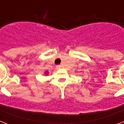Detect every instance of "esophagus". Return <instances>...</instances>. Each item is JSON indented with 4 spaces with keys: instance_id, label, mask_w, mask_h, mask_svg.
<instances>
[{
    "instance_id": "esophagus-1",
    "label": "esophagus",
    "mask_w": 124,
    "mask_h": 124,
    "mask_svg": "<svg viewBox=\"0 0 124 124\" xmlns=\"http://www.w3.org/2000/svg\"><path fill=\"white\" fill-rule=\"evenodd\" d=\"M61 67H62L61 66H56V68H57V69H60V68H61Z\"/></svg>"
}]
</instances>
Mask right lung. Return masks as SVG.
<instances>
[{
	"label": "right lung",
	"mask_w": 124,
	"mask_h": 124,
	"mask_svg": "<svg viewBox=\"0 0 124 124\" xmlns=\"http://www.w3.org/2000/svg\"><path fill=\"white\" fill-rule=\"evenodd\" d=\"M45 74H46V75H48V72H47V71H46V72H45Z\"/></svg>",
	"instance_id": "add662e5"
}]
</instances>
